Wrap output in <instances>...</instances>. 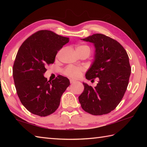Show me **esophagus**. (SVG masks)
Segmentation results:
<instances>
[{
	"label": "esophagus",
	"instance_id": "34e87169",
	"mask_svg": "<svg viewBox=\"0 0 147 147\" xmlns=\"http://www.w3.org/2000/svg\"><path fill=\"white\" fill-rule=\"evenodd\" d=\"M76 81H75L74 80H73V79H71V80H70V83H71V84L74 83H76Z\"/></svg>",
	"mask_w": 147,
	"mask_h": 147
}]
</instances>
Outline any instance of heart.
Returning a JSON list of instances; mask_svg holds the SVG:
<instances>
[{"mask_svg": "<svg viewBox=\"0 0 147 147\" xmlns=\"http://www.w3.org/2000/svg\"><path fill=\"white\" fill-rule=\"evenodd\" d=\"M89 49L88 47L86 45H82L78 47L76 49ZM83 70V69L81 67H75V66H68L65 69L64 71V73L65 75L73 78H78L81 74H82V72Z\"/></svg>", "mask_w": 147, "mask_h": 147, "instance_id": "heart-1", "label": "heart"}]
</instances>
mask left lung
I'll list each match as a JSON object with an SVG mask.
<instances>
[{
    "label": "left lung",
    "mask_w": 147,
    "mask_h": 147,
    "mask_svg": "<svg viewBox=\"0 0 147 147\" xmlns=\"http://www.w3.org/2000/svg\"><path fill=\"white\" fill-rule=\"evenodd\" d=\"M81 40L92 43L95 49L86 78H98V82L94 88L83 83L84 90L79 102L90 114H108L119 104L128 85L131 71L129 57L119 43L103 34H93Z\"/></svg>",
    "instance_id": "left-lung-1"
}]
</instances>
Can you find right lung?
<instances>
[{
  "label": "right lung",
  "mask_w": 147,
  "mask_h": 147,
  "mask_svg": "<svg viewBox=\"0 0 147 147\" xmlns=\"http://www.w3.org/2000/svg\"><path fill=\"white\" fill-rule=\"evenodd\" d=\"M69 41L49 30L33 34L19 49L13 65V78L18 95L28 111L41 117L57 110L69 80L59 75L52 82L43 74L53 64L56 54Z\"/></svg>",
  "instance_id": "add662e5"
}]
</instances>
